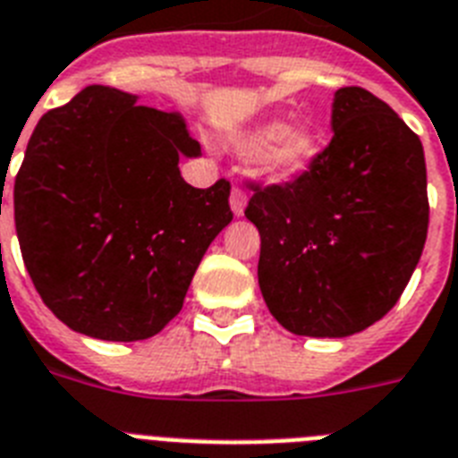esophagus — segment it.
<instances>
[{"label": "esophagus", "instance_id": "obj_1", "mask_svg": "<svg viewBox=\"0 0 458 458\" xmlns=\"http://www.w3.org/2000/svg\"><path fill=\"white\" fill-rule=\"evenodd\" d=\"M244 207H247V192L242 191V188H233V192H230V209H233V214L242 216Z\"/></svg>", "mask_w": 458, "mask_h": 458}]
</instances>
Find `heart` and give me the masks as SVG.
<instances>
[{
  "label": "heart",
  "instance_id": "1",
  "mask_svg": "<svg viewBox=\"0 0 458 458\" xmlns=\"http://www.w3.org/2000/svg\"><path fill=\"white\" fill-rule=\"evenodd\" d=\"M242 157H254L259 174L270 181H289L306 174L319 155V133L308 124L270 120L240 131L233 139Z\"/></svg>",
  "mask_w": 458,
  "mask_h": 458
}]
</instances>
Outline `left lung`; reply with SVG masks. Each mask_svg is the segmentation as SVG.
<instances>
[{"instance_id": "1", "label": "left lung", "mask_w": 458, "mask_h": 458, "mask_svg": "<svg viewBox=\"0 0 458 458\" xmlns=\"http://www.w3.org/2000/svg\"><path fill=\"white\" fill-rule=\"evenodd\" d=\"M334 139L287 185L256 188L244 216L261 235L259 287L287 332L344 338L403 296L428 235L423 145L384 100L344 87Z\"/></svg>"}]
</instances>
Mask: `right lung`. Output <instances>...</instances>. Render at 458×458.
<instances>
[{"label": "right lung", "instance_id": "obj_1", "mask_svg": "<svg viewBox=\"0 0 458 458\" xmlns=\"http://www.w3.org/2000/svg\"><path fill=\"white\" fill-rule=\"evenodd\" d=\"M120 89H81L30 136L13 216L32 284L55 318L100 341H143L183 308L204 251L230 221L228 181L202 191L181 157L185 122Z\"/></svg>", "mask_w": 458, "mask_h": 458}]
</instances>
